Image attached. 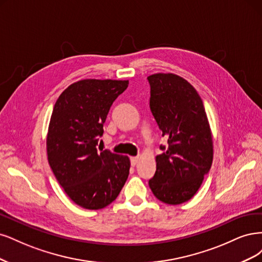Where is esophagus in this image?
<instances>
[{"mask_svg": "<svg viewBox=\"0 0 262 262\" xmlns=\"http://www.w3.org/2000/svg\"><path fill=\"white\" fill-rule=\"evenodd\" d=\"M138 161H139V157H132L130 158V163L133 166L136 165L138 163Z\"/></svg>", "mask_w": 262, "mask_h": 262, "instance_id": "34e87169", "label": "esophagus"}]
</instances>
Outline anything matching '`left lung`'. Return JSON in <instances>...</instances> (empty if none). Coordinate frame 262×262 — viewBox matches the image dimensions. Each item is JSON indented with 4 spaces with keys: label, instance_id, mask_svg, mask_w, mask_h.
Returning a JSON list of instances; mask_svg holds the SVG:
<instances>
[{
    "label": "left lung",
    "instance_id": "1",
    "mask_svg": "<svg viewBox=\"0 0 262 262\" xmlns=\"http://www.w3.org/2000/svg\"><path fill=\"white\" fill-rule=\"evenodd\" d=\"M150 110L168 146L156 157L149 180L154 195L167 205H181L200 188L213 160V140L204 102L197 90L179 75L148 76Z\"/></svg>",
    "mask_w": 262,
    "mask_h": 262
}]
</instances>
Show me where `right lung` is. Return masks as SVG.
<instances>
[{
  "label": "right lung",
  "mask_w": 262,
  "mask_h": 262,
  "mask_svg": "<svg viewBox=\"0 0 262 262\" xmlns=\"http://www.w3.org/2000/svg\"><path fill=\"white\" fill-rule=\"evenodd\" d=\"M127 87L128 80L82 79L67 87L54 104L48 161L66 195L81 208L108 206L128 177L127 156L97 150L110 107Z\"/></svg>",
  "instance_id": "1"
}]
</instances>
